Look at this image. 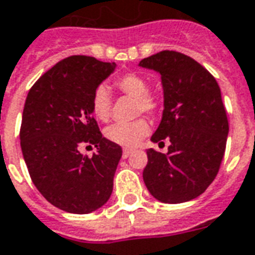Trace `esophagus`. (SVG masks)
Segmentation results:
<instances>
[{"label": "esophagus", "instance_id": "34e87169", "mask_svg": "<svg viewBox=\"0 0 255 255\" xmlns=\"http://www.w3.org/2000/svg\"><path fill=\"white\" fill-rule=\"evenodd\" d=\"M132 152H133L132 149H128V147H126V149L123 150V157L127 158L128 156H129V154H131V153H132Z\"/></svg>", "mask_w": 255, "mask_h": 255}]
</instances>
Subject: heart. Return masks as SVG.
I'll use <instances>...</instances> for the list:
<instances>
[{
	"mask_svg": "<svg viewBox=\"0 0 255 255\" xmlns=\"http://www.w3.org/2000/svg\"><path fill=\"white\" fill-rule=\"evenodd\" d=\"M116 87L128 97L136 99L138 115L145 112L147 115H156L161 108V99L156 94L147 92V83L138 74L128 73L116 80ZM92 113L99 122H108L112 109V97L108 87H98L91 101ZM150 129L149 123L145 119H139L132 123H116L105 128V138L116 145L135 146L139 140L147 135Z\"/></svg>",
	"mask_w": 255,
	"mask_h": 255,
	"instance_id": "obj_1",
	"label": "heart"
}]
</instances>
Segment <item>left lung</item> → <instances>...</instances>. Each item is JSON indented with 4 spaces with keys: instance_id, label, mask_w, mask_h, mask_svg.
Listing matches in <instances>:
<instances>
[{
    "instance_id": "1",
    "label": "left lung",
    "mask_w": 255,
    "mask_h": 255,
    "mask_svg": "<svg viewBox=\"0 0 255 255\" xmlns=\"http://www.w3.org/2000/svg\"><path fill=\"white\" fill-rule=\"evenodd\" d=\"M160 74L164 110L150 140H170L168 152L147 149L143 182L158 202L178 204L214 181L227 146V112L215 78L189 56L163 51L139 62Z\"/></svg>"
}]
</instances>
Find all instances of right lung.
Segmentation results:
<instances>
[{"label": "right lung", "instance_id": "obj_1", "mask_svg": "<svg viewBox=\"0 0 255 255\" xmlns=\"http://www.w3.org/2000/svg\"><path fill=\"white\" fill-rule=\"evenodd\" d=\"M116 63L70 56L44 73L28 91L23 109L20 146L35 188L55 207L90 214L109 200L122 158L92 117L91 101ZM98 150L88 158L83 145Z\"/></svg>", "mask_w": 255, "mask_h": 255}]
</instances>
